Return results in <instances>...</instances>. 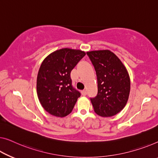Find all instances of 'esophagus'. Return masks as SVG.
I'll list each match as a JSON object with an SVG mask.
<instances>
[{
	"mask_svg": "<svg viewBox=\"0 0 158 158\" xmlns=\"http://www.w3.org/2000/svg\"><path fill=\"white\" fill-rule=\"evenodd\" d=\"M81 94L83 96H86V90H83L81 91Z\"/></svg>",
	"mask_w": 158,
	"mask_h": 158,
	"instance_id": "obj_1",
	"label": "esophagus"
}]
</instances>
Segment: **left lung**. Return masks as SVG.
Masks as SVG:
<instances>
[{
	"mask_svg": "<svg viewBox=\"0 0 158 158\" xmlns=\"http://www.w3.org/2000/svg\"><path fill=\"white\" fill-rule=\"evenodd\" d=\"M86 54L97 77V95L90 98L94 111L103 117L114 116L128 102L131 88L128 72L118 56L109 50Z\"/></svg>",
	"mask_w": 158,
	"mask_h": 158,
	"instance_id": "left-lung-1",
	"label": "left lung"
}]
</instances>
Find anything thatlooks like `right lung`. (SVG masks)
Listing matches in <instances>:
<instances>
[{
    "mask_svg": "<svg viewBox=\"0 0 158 158\" xmlns=\"http://www.w3.org/2000/svg\"><path fill=\"white\" fill-rule=\"evenodd\" d=\"M85 55L79 49L64 48L42 62L37 79V96L44 109L52 116H67L81 96L72 86L71 72Z\"/></svg>",
    "mask_w": 158,
    "mask_h": 158,
    "instance_id": "1",
    "label": "right lung"
}]
</instances>
